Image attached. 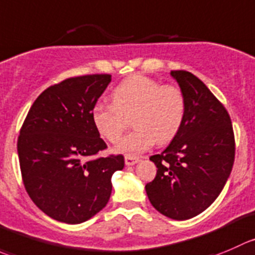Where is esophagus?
<instances>
[{
	"instance_id": "esophagus-1",
	"label": "esophagus",
	"mask_w": 255,
	"mask_h": 255,
	"mask_svg": "<svg viewBox=\"0 0 255 255\" xmlns=\"http://www.w3.org/2000/svg\"><path fill=\"white\" fill-rule=\"evenodd\" d=\"M138 160H139V158L138 157H132V155H126L125 157L126 165H134Z\"/></svg>"
}]
</instances>
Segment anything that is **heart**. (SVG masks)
<instances>
[{
    "mask_svg": "<svg viewBox=\"0 0 255 255\" xmlns=\"http://www.w3.org/2000/svg\"><path fill=\"white\" fill-rule=\"evenodd\" d=\"M113 102L97 101L92 108V121L103 138L116 142L132 117L134 129L122 138L116 150L138 154L174 138L185 115V97L179 87L160 85L148 76L126 78L112 92Z\"/></svg>",
    "mask_w": 255,
    "mask_h": 255,
    "instance_id": "heart-1",
    "label": "heart"
}]
</instances>
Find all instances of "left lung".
<instances>
[{"label":"left lung","mask_w":255,"mask_h":255,"mask_svg":"<svg viewBox=\"0 0 255 255\" xmlns=\"http://www.w3.org/2000/svg\"><path fill=\"white\" fill-rule=\"evenodd\" d=\"M170 76L184 93V120L170 144L149 158L158 169L145 192L159 213L185 221L221 194L233 168L236 142L231 117L208 87L187 71Z\"/></svg>","instance_id":"8db88e82"}]
</instances>
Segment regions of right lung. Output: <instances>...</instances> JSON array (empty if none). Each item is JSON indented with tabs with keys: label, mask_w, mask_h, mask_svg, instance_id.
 Here are the masks:
<instances>
[{
	"label": "right lung",
	"mask_w": 255,
	"mask_h": 255,
	"mask_svg": "<svg viewBox=\"0 0 255 255\" xmlns=\"http://www.w3.org/2000/svg\"><path fill=\"white\" fill-rule=\"evenodd\" d=\"M111 75L67 78L37 97L19 130L17 152L29 198L51 218L80 224L102 211L111 178L125 167L122 154L93 158L107 148L92 108Z\"/></svg>",
	"instance_id": "obj_1"
}]
</instances>
